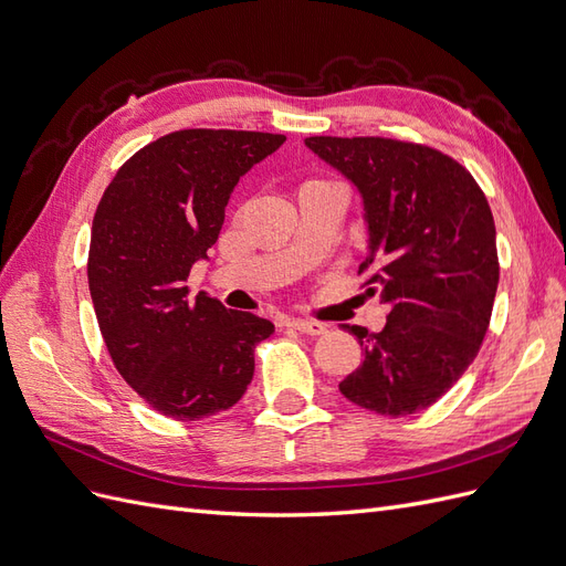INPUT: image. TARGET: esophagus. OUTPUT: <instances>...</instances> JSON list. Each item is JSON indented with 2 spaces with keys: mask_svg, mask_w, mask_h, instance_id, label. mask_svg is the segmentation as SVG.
Instances as JSON below:
<instances>
[{
  "mask_svg": "<svg viewBox=\"0 0 566 566\" xmlns=\"http://www.w3.org/2000/svg\"><path fill=\"white\" fill-rule=\"evenodd\" d=\"M287 325H290V328L300 331V333H306V335H323V333H325V325H323V323H318V321L287 318Z\"/></svg>",
  "mask_w": 566,
  "mask_h": 566,
  "instance_id": "obj_1",
  "label": "esophagus"
}]
</instances>
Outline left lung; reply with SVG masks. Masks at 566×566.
Segmentation results:
<instances>
[{"mask_svg":"<svg viewBox=\"0 0 566 566\" xmlns=\"http://www.w3.org/2000/svg\"><path fill=\"white\" fill-rule=\"evenodd\" d=\"M361 191L368 254L358 273L391 306L385 328L347 325L364 361L339 382L380 416H410L441 399L482 347L499 287L489 200L447 153L385 136L304 142Z\"/></svg>","mask_w":566,"mask_h":566,"instance_id":"obj_1","label":"left lung"}]
</instances>
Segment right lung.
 <instances>
[{
  "label": "right lung",
  "instance_id": "obj_1",
  "mask_svg": "<svg viewBox=\"0 0 566 566\" xmlns=\"http://www.w3.org/2000/svg\"><path fill=\"white\" fill-rule=\"evenodd\" d=\"M283 142L243 129L165 134L98 200L87 262L98 328L117 373L167 418L200 420L241 401L254 347L273 333L266 318L191 297L186 281L217 243L238 179Z\"/></svg>",
  "mask_w": 566,
  "mask_h": 566
}]
</instances>
